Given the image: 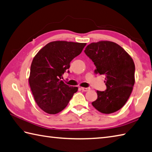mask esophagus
Returning <instances> with one entry per match:
<instances>
[{"instance_id": "obj_1", "label": "esophagus", "mask_w": 152, "mask_h": 152, "mask_svg": "<svg viewBox=\"0 0 152 152\" xmlns=\"http://www.w3.org/2000/svg\"><path fill=\"white\" fill-rule=\"evenodd\" d=\"M81 90L83 91H85V92H86V91H88L91 89L89 87H81Z\"/></svg>"}]
</instances>
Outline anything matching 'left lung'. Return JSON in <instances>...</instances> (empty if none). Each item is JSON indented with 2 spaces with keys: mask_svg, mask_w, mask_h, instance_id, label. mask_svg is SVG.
Segmentation results:
<instances>
[{
  "mask_svg": "<svg viewBox=\"0 0 152 152\" xmlns=\"http://www.w3.org/2000/svg\"><path fill=\"white\" fill-rule=\"evenodd\" d=\"M85 53L96 66L94 73L105 75L107 90L96 91L92 105L103 114L121 109L127 102L135 83V65L132 58L116 43L100 41L86 47Z\"/></svg>",
  "mask_w": 152,
  "mask_h": 152,
  "instance_id": "obj_1",
  "label": "left lung"
}]
</instances>
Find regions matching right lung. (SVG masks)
Listing matches in <instances>:
<instances>
[{
  "mask_svg": "<svg viewBox=\"0 0 152 152\" xmlns=\"http://www.w3.org/2000/svg\"><path fill=\"white\" fill-rule=\"evenodd\" d=\"M86 44L51 42L34 58L28 81L36 102L45 113L56 114L62 111L78 90L64 83L61 79L70 67L71 60L81 53Z\"/></svg>",
  "mask_w": 152,
  "mask_h": 152,
  "instance_id": "add662e5",
  "label": "right lung"
}]
</instances>
